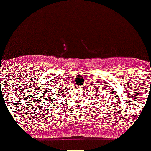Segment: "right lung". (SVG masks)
Instances as JSON below:
<instances>
[{
    "label": "right lung",
    "mask_w": 151,
    "mask_h": 151,
    "mask_svg": "<svg viewBox=\"0 0 151 151\" xmlns=\"http://www.w3.org/2000/svg\"><path fill=\"white\" fill-rule=\"evenodd\" d=\"M65 90V89H64ZM63 91V90H62V89H59V91H56V95L58 96H64L65 93Z\"/></svg>",
    "instance_id": "right-lung-1"
}]
</instances>
